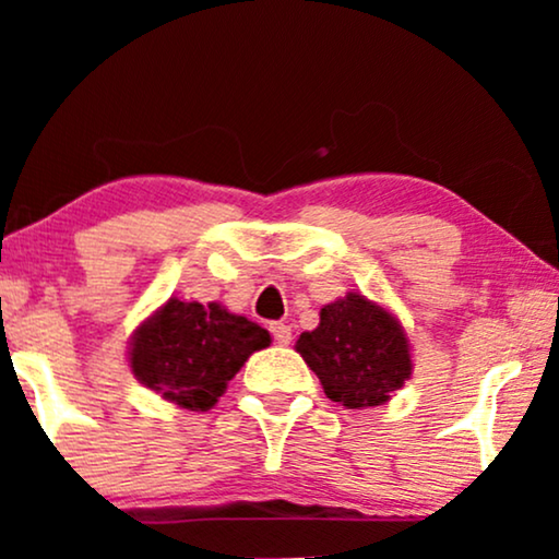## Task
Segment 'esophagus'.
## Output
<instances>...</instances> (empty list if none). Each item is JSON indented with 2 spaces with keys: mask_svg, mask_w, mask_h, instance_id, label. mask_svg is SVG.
Masks as SVG:
<instances>
[{
  "mask_svg": "<svg viewBox=\"0 0 559 559\" xmlns=\"http://www.w3.org/2000/svg\"><path fill=\"white\" fill-rule=\"evenodd\" d=\"M270 333H272V338L280 343V346H287V343L293 341V328H289L287 323H272Z\"/></svg>",
  "mask_w": 559,
  "mask_h": 559,
  "instance_id": "esophagus-1",
  "label": "esophagus"
}]
</instances>
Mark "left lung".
Instances as JSON below:
<instances>
[{"mask_svg":"<svg viewBox=\"0 0 559 559\" xmlns=\"http://www.w3.org/2000/svg\"><path fill=\"white\" fill-rule=\"evenodd\" d=\"M295 348L316 371L328 400L348 409L379 407L412 373L402 325L358 293L325 305L320 325L302 333Z\"/></svg>","mask_w":559,"mask_h":559,"instance_id":"8db88e82","label":"left lung"}]
</instances>
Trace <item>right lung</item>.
Returning <instances> with one entry per match:
<instances>
[{"label": "right lung", "instance_id": "obj_1", "mask_svg": "<svg viewBox=\"0 0 559 559\" xmlns=\"http://www.w3.org/2000/svg\"><path fill=\"white\" fill-rule=\"evenodd\" d=\"M270 346V333L218 302L173 300L140 325L132 341L134 377L190 412H205L243 361Z\"/></svg>", "mask_w": 559, "mask_h": 559}]
</instances>
